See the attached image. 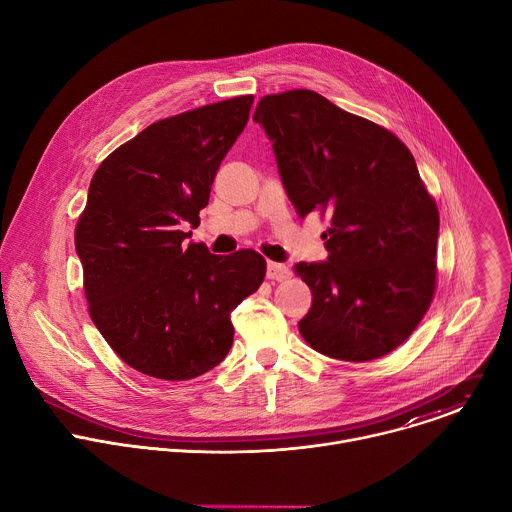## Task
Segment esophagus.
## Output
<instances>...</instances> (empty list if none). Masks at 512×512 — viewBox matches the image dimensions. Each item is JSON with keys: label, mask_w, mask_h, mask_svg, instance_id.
Listing matches in <instances>:
<instances>
[{"label": "esophagus", "mask_w": 512, "mask_h": 512, "mask_svg": "<svg viewBox=\"0 0 512 512\" xmlns=\"http://www.w3.org/2000/svg\"><path fill=\"white\" fill-rule=\"evenodd\" d=\"M287 277H289V267H285V265H281V263H273V261L267 263V279H271V281H283V279H287Z\"/></svg>", "instance_id": "obj_1"}]
</instances>
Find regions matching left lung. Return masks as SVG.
<instances>
[{
	"instance_id": "left-lung-1",
	"label": "left lung",
	"mask_w": 512,
	"mask_h": 512,
	"mask_svg": "<svg viewBox=\"0 0 512 512\" xmlns=\"http://www.w3.org/2000/svg\"><path fill=\"white\" fill-rule=\"evenodd\" d=\"M253 121L298 214L330 216L328 259L296 265L314 296L300 334L338 360L389 354L425 316L437 277L440 212L407 145L306 89L263 97Z\"/></svg>"
}]
</instances>
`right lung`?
Returning <instances> with one entry per match:
<instances>
[{
  "mask_svg": "<svg viewBox=\"0 0 512 512\" xmlns=\"http://www.w3.org/2000/svg\"><path fill=\"white\" fill-rule=\"evenodd\" d=\"M253 95L152 123L97 168L75 247L89 314L131 369L186 381L223 362L231 312L259 289L265 259L253 249L212 255L184 243L216 170L247 125Z\"/></svg>",
  "mask_w": 512,
  "mask_h": 512,
  "instance_id": "obj_1",
  "label": "right lung"
}]
</instances>
